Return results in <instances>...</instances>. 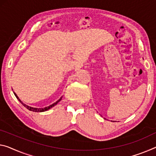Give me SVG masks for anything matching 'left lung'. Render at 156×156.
I'll return each mask as SVG.
<instances>
[{
    "instance_id": "1",
    "label": "left lung",
    "mask_w": 156,
    "mask_h": 156,
    "mask_svg": "<svg viewBox=\"0 0 156 156\" xmlns=\"http://www.w3.org/2000/svg\"><path fill=\"white\" fill-rule=\"evenodd\" d=\"M113 122H114V121H113Z\"/></svg>"
}]
</instances>
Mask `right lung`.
I'll use <instances>...</instances> for the list:
<instances>
[{
  "label": "right lung",
  "mask_w": 156,
  "mask_h": 156,
  "mask_svg": "<svg viewBox=\"0 0 156 156\" xmlns=\"http://www.w3.org/2000/svg\"><path fill=\"white\" fill-rule=\"evenodd\" d=\"M14 95H15V96H16V98H17V100H19V101H20V102L21 103V104H22V105H23V106H24V107H26V109H28V110H30V111L35 112H42L47 111V110H49V109H51V107H54L55 105H56L57 104H58V102H59L60 101H61V99H62V97H61V98H60L59 100H57V101H56V102L53 103V104L51 105H49V106L46 107H44V108H35V107H30V106H28V105H26L24 104V103H23L22 101H21V100L20 99V98H19V97L17 96V95H16L15 93H14Z\"/></svg>",
  "instance_id": "obj_1"
}]
</instances>
